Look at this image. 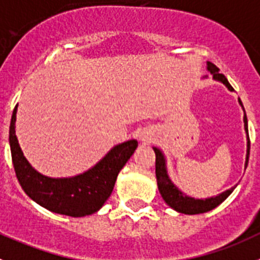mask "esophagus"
<instances>
[{
  "instance_id": "1",
  "label": "esophagus",
  "mask_w": 260,
  "mask_h": 260,
  "mask_svg": "<svg viewBox=\"0 0 260 260\" xmlns=\"http://www.w3.org/2000/svg\"><path fill=\"white\" fill-rule=\"evenodd\" d=\"M140 140H141L142 142H150L151 133L149 132V131H144V132H141V135H140Z\"/></svg>"
}]
</instances>
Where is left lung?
<instances>
[{"label":"left lung","mask_w":260,"mask_h":260,"mask_svg":"<svg viewBox=\"0 0 260 260\" xmlns=\"http://www.w3.org/2000/svg\"><path fill=\"white\" fill-rule=\"evenodd\" d=\"M207 70L211 72L212 78L215 80L220 81L224 85L228 88L229 90H233L232 85L228 83L226 78L223 74H219V69L215 66L214 63L207 62ZM240 105L244 109V105L241 102V100H238ZM245 111V109H244ZM244 123H245V131H246L247 135V154H246V162H245V168L247 167V163H249V155H250V140H249V129H247V118L246 113L244 115ZM154 153H155V176H156V182H158V189L160 196L163 197L165 202L167 203L170 207H172L176 211L181 212V214H188V215H196V214H203V212L211 211L212 209L217 207L221 202L228 198V196L235 190V188H231L228 190L223 191L221 194H217L216 197L206 198V200H196V198H191L185 196L181 190L176 188V186L172 184V181L170 180L167 174V168H166V159L165 155L158 147H153Z\"/></svg>","instance_id":"left-lung-1"}]
</instances>
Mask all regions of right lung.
<instances>
[{"mask_svg":"<svg viewBox=\"0 0 260 260\" xmlns=\"http://www.w3.org/2000/svg\"><path fill=\"white\" fill-rule=\"evenodd\" d=\"M16 109L13 111L9 129L11 159L16 179L28 197L55 214L80 217L101 209L111 196L116 177L137 147L136 140L114 146L104 158L84 174L64 179H53L39 174L19 146L15 135Z\"/></svg>","mask_w":260,"mask_h":260,"instance_id":"obj_1","label":"right lung"}]
</instances>
